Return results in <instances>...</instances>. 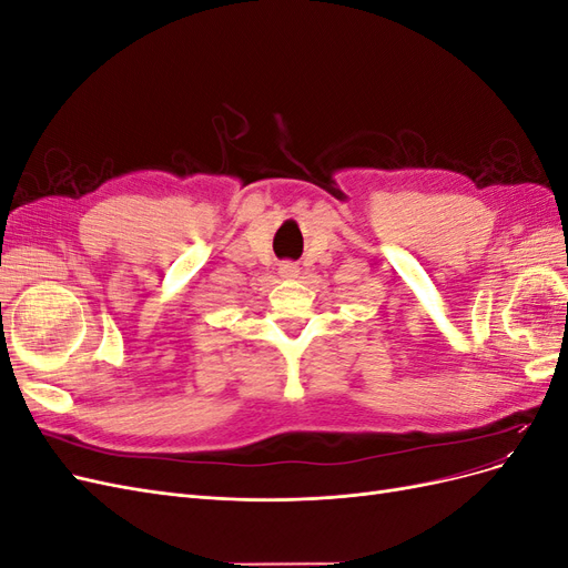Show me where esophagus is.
Instances as JSON below:
<instances>
[{
    "instance_id": "1",
    "label": "esophagus",
    "mask_w": 568,
    "mask_h": 568,
    "mask_svg": "<svg viewBox=\"0 0 568 568\" xmlns=\"http://www.w3.org/2000/svg\"><path fill=\"white\" fill-rule=\"evenodd\" d=\"M280 274H282V277H298V274H301V267H298L296 263L284 261V263L280 265Z\"/></svg>"
}]
</instances>
